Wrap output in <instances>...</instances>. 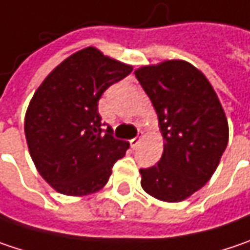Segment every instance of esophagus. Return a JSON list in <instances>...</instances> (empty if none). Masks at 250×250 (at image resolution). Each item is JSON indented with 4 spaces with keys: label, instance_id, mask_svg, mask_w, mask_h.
Listing matches in <instances>:
<instances>
[{
    "label": "esophagus",
    "instance_id": "esophagus-1",
    "mask_svg": "<svg viewBox=\"0 0 250 250\" xmlns=\"http://www.w3.org/2000/svg\"><path fill=\"white\" fill-rule=\"evenodd\" d=\"M141 137H136V139L130 140V146H131V148H137V146H139L140 143H141Z\"/></svg>",
    "mask_w": 250,
    "mask_h": 250
}]
</instances>
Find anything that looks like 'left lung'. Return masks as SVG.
Segmentation results:
<instances>
[{"instance_id": "1", "label": "left lung", "mask_w": 250, "mask_h": 250, "mask_svg": "<svg viewBox=\"0 0 250 250\" xmlns=\"http://www.w3.org/2000/svg\"><path fill=\"white\" fill-rule=\"evenodd\" d=\"M154 106L164 140L160 161L140 169L143 189L160 201L180 202L208 183L227 148L229 127L205 75L180 59L134 72Z\"/></svg>"}]
</instances>
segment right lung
Wrapping results in <instances>:
<instances>
[{
	"label": "right lung",
	"instance_id": "obj_1",
	"mask_svg": "<svg viewBox=\"0 0 250 250\" xmlns=\"http://www.w3.org/2000/svg\"><path fill=\"white\" fill-rule=\"evenodd\" d=\"M133 66L93 46L75 52L41 83L25 114V137L42 178L63 195L102 189L130 144L102 128L99 99Z\"/></svg>",
	"mask_w": 250,
	"mask_h": 250
}]
</instances>
